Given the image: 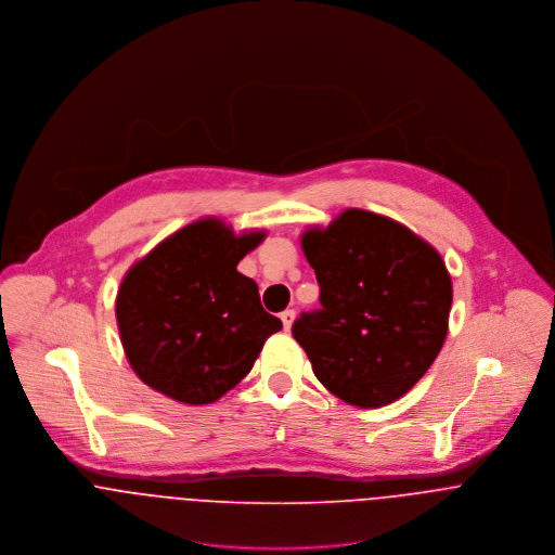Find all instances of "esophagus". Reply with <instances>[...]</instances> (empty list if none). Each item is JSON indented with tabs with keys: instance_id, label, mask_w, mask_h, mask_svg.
Segmentation results:
<instances>
[{
	"instance_id": "34e87169",
	"label": "esophagus",
	"mask_w": 555,
	"mask_h": 555,
	"mask_svg": "<svg viewBox=\"0 0 555 555\" xmlns=\"http://www.w3.org/2000/svg\"><path fill=\"white\" fill-rule=\"evenodd\" d=\"M294 319H296V312L292 310V308H287V310H283L281 312V321H283V327L289 332L292 330V325H294Z\"/></svg>"
}]
</instances>
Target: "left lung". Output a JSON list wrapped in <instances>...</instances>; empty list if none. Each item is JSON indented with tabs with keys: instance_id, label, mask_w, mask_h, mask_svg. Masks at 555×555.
I'll list each match as a JSON object with an SVG mask.
<instances>
[{
	"instance_id": "obj_1",
	"label": "left lung",
	"mask_w": 555,
	"mask_h": 555,
	"mask_svg": "<svg viewBox=\"0 0 555 555\" xmlns=\"http://www.w3.org/2000/svg\"><path fill=\"white\" fill-rule=\"evenodd\" d=\"M321 308L292 334L336 398L376 409L431 366L449 330L451 276L436 248L402 223L349 208L302 234Z\"/></svg>"
}]
</instances>
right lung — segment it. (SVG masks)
I'll return each instance as SVG.
<instances>
[{"label": "right lung", "mask_w": 555, "mask_h": 555, "mask_svg": "<svg viewBox=\"0 0 555 555\" xmlns=\"http://www.w3.org/2000/svg\"><path fill=\"white\" fill-rule=\"evenodd\" d=\"M263 238L199 219L127 270L117 323L142 383L183 404H210L247 376L283 327L261 307L257 283L236 270Z\"/></svg>", "instance_id": "1"}]
</instances>
